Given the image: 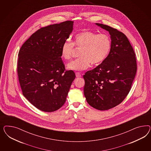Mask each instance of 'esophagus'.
Wrapping results in <instances>:
<instances>
[{"instance_id":"obj_1","label":"esophagus","mask_w":151,"mask_h":151,"mask_svg":"<svg viewBox=\"0 0 151 151\" xmlns=\"http://www.w3.org/2000/svg\"><path fill=\"white\" fill-rule=\"evenodd\" d=\"M75 75H76V78H80V77H81V74L79 73H76Z\"/></svg>"}]
</instances>
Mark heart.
<instances>
[{"mask_svg": "<svg viewBox=\"0 0 151 151\" xmlns=\"http://www.w3.org/2000/svg\"><path fill=\"white\" fill-rule=\"evenodd\" d=\"M74 46L82 47L80 58L71 61L68 64V68L72 70L82 71L89 68L91 64L99 65L103 63L110 53L112 41L109 35L97 34L86 30L77 34L73 42L69 40L64 42L61 48V56L64 60L72 57Z\"/></svg>", "mask_w": 151, "mask_h": 151, "instance_id": "1", "label": "heart"}]
</instances>
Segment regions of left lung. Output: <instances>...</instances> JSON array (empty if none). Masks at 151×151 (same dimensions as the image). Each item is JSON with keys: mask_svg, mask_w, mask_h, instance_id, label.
<instances>
[{"mask_svg": "<svg viewBox=\"0 0 151 151\" xmlns=\"http://www.w3.org/2000/svg\"><path fill=\"white\" fill-rule=\"evenodd\" d=\"M96 24L109 32L112 47L105 60L83 75V91L90 105L104 111L118 105L127 96L137 63L132 46L124 33L106 25Z\"/></svg>", "mask_w": 151, "mask_h": 151, "instance_id": "1", "label": "left lung"}]
</instances>
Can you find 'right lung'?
<instances>
[{
    "mask_svg": "<svg viewBox=\"0 0 151 151\" xmlns=\"http://www.w3.org/2000/svg\"><path fill=\"white\" fill-rule=\"evenodd\" d=\"M73 22L41 27L18 54L17 71L24 96L37 109L54 112L64 105L75 74L65 71L61 48L73 30Z\"/></svg>",
    "mask_w": 151,
    "mask_h": 151,
    "instance_id": "add662e5",
    "label": "right lung"
}]
</instances>
